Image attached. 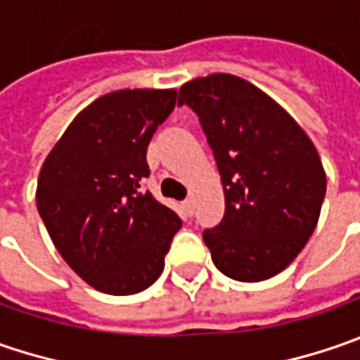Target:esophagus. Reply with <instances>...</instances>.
Returning a JSON list of instances; mask_svg holds the SVG:
<instances>
[{
	"instance_id": "34e87169",
	"label": "esophagus",
	"mask_w": 360,
	"mask_h": 360,
	"mask_svg": "<svg viewBox=\"0 0 360 360\" xmlns=\"http://www.w3.org/2000/svg\"><path fill=\"white\" fill-rule=\"evenodd\" d=\"M193 210H195V203H193V199H185L183 201V211L191 217L193 215Z\"/></svg>"
}]
</instances>
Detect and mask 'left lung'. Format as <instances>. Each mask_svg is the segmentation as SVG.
<instances>
[{
	"label": "left lung",
	"instance_id": "obj_1",
	"mask_svg": "<svg viewBox=\"0 0 360 360\" xmlns=\"http://www.w3.org/2000/svg\"><path fill=\"white\" fill-rule=\"evenodd\" d=\"M221 175L226 215L203 231L215 268L238 282H262L312 236L326 193L319 150L288 112L252 82L210 74L185 82Z\"/></svg>",
	"mask_w": 360,
	"mask_h": 360
}]
</instances>
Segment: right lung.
Here are the masks:
<instances>
[{"label":"right lung","mask_w":360,"mask_h":360,"mask_svg":"<svg viewBox=\"0 0 360 360\" xmlns=\"http://www.w3.org/2000/svg\"><path fill=\"white\" fill-rule=\"evenodd\" d=\"M175 101V88L104 94L76 115L39 169L36 205L56 250L104 294L149 288L179 231V215L141 191L147 147Z\"/></svg>","instance_id":"1"}]
</instances>
